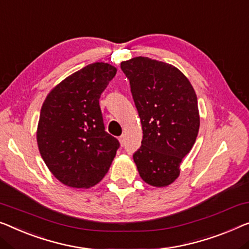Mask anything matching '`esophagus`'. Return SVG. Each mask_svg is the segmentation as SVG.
I'll list each match as a JSON object with an SVG mask.
<instances>
[{
	"label": "esophagus",
	"instance_id": "esophagus-1",
	"mask_svg": "<svg viewBox=\"0 0 249 249\" xmlns=\"http://www.w3.org/2000/svg\"><path fill=\"white\" fill-rule=\"evenodd\" d=\"M118 141H120V143L122 144V146H124L125 143H126V137H125V135L122 134L120 137H118Z\"/></svg>",
	"mask_w": 249,
	"mask_h": 249
}]
</instances>
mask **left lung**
<instances>
[{"label": "left lung", "instance_id": "left-lung-1", "mask_svg": "<svg viewBox=\"0 0 249 249\" xmlns=\"http://www.w3.org/2000/svg\"><path fill=\"white\" fill-rule=\"evenodd\" d=\"M143 129L142 145L133 159L140 177L153 187H166L180 174L182 159L199 132L198 101L179 69L147 57L123 61Z\"/></svg>", "mask_w": 249, "mask_h": 249}]
</instances>
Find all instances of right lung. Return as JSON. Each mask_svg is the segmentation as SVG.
<instances>
[{
    "instance_id": "1",
    "label": "right lung",
    "mask_w": 249,
    "mask_h": 249,
    "mask_svg": "<svg viewBox=\"0 0 249 249\" xmlns=\"http://www.w3.org/2000/svg\"><path fill=\"white\" fill-rule=\"evenodd\" d=\"M116 71L105 62L88 65L57 85L43 103L36 141L61 183L89 188L108 172L120 142L105 131L99 98Z\"/></svg>"
}]
</instances>
